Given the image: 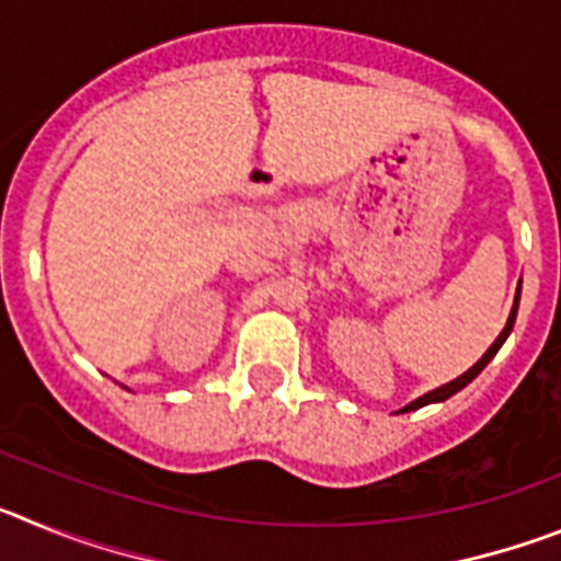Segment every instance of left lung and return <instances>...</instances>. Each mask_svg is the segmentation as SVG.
I'll return each instance as SVG.
<instances>
[{"label":"left lung","mask_w":561,"mask_h":561,"mask_svg":"<svg viewBox=\"0 0 561 561\" xmlns=\"http://www.w3.org/2000/svg\"><path fill=\"white\" fill-rule=\"evenodd\" d=\"M519 284H523V280H519ZM517 309H519V286H517V295H514V306H512V314H508V320H505V329L500 331V336L497 340L492 342V348L485 351L483 356H480L478 362H474L472 368L466 370V374H460L458 379H453V381H447V385H440V388H435V390H430V393H424V396H419V399L415 401H410L408 408H401L399 413H410V410H419V408H427V404H438V401H447L449 396H455L458 393V390H463L466 385H469V381L474 379V376L480 374V370L485 368V365H489V362L494 359V354H497L500 348H503V342L508 340V334H512V329H514V320H517Z\"/></svg>","instance_id":"left-lung-1"}]
</instances>
